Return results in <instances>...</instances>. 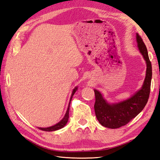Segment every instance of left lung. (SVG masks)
<instances>
[{
  "label": "left lung",
  "instance_id": "8db88e82",
  "mask_svg": "<svg viewBox=\"0 0 160 160\" xmlns=\"http://www.w3.org/2000/svg\"><path fill=\"white\" fill-rule=\"evenodd\" d=\"M138 47L147 63L146 77L141 89L131 98L118 103L109 104L101 92L94 90V111L101 125L107 128L117 129L127 125L140 113L148 102L152 78V66L146 45L140 35L136 34Z\"/></svg>",
  "mask_w": 160,
  "mask_h": 160
}]
</instances>
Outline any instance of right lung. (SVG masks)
I'll list each match as a JSON object with an SVG mask.
<instances>
[{"instance_id":"right-lung-1","label":"right lung","mask_w":160,"mask_h":160,"mask_svg":"<svg viewBox=\"0 0 160 160\" xmlns=\"http://www.w3.org/2000/svg\"><path fill=\"white\" fill-rule=\"evenodd\" d=\"M77 87L74 88V89L73 91H72V95H71V97H70V102H69V105H68V109H67L66 114H65L64 117H63V118L61 120V121L59 122L58 123H57L56 125H53V126L50 127H47V128H41V127H38L39 129L42 130V131H56V130H58V129H62V128H63V127L66 125V123H67V122H68V118H69V109H70V101H71V100H72L73 95H74V93H75V92L77 91Z\"/></svg>"}]
</instances>
